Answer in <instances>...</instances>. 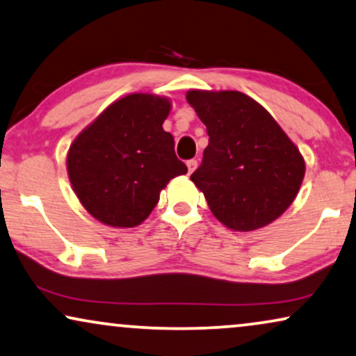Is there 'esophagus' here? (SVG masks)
<instances>
[{
	"label": "esophagus",
	"instance_id": "1",
	"mask_svg": "<svg viewBox=\"0 0 356 356\" xmlns=\"http://www.w3.org/2000/svg\"><path fill=\"white\" fill-rule=\"evenodd\" d=\"M197 165H198L197 159H188V161H187V169H188V174H192L193 170L197 169Z\"/></svg>",
	"mask_w": 356,
	"mask_h": 356
}]
</instances>
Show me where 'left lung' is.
Listing matches in <instances>:
<instances>
[{
  "label": "left lung",
  "instance_id": "left-lung-1",
  "mask_svg": "<svg viewBox=\"0 0 356 356\" xmlns=\"http://www.w3.org/2000/svg\"><path fill=\"white\" fill-rule=\"evenodd\" d=\"M210 136L191 181L215 218L233 231L259 229L286 211L300 192L306 164L275 118L239 91L191 89Z\"/></svg>",
  "mask_w": 356,
  "mask_h": 356
}]
</instances>
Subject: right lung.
Masks as SVG:
<instances>
[{"label": "right lung", "mask_w": 356, "mask_h": 356, "mask_svg": "<svg viewBox=\"0 0 356 356\" xmlns=\"http://www.w3.org/2000/svg\"><path fill=\"white\" fill-rule=\"evenodd\" d=\"M169 112L168 97L129 94L71 143L70 182L97 221L113 227L141 225L170 179L187 174V165L175 156L174 136L163 129Z\"/></svg>", "instance_id": "1"}]
</instances>
